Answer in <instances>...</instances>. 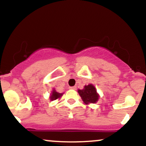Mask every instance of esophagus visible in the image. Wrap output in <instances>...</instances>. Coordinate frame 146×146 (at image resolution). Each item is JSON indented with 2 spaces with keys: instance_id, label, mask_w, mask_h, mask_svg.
<instances>
[{
  "instance_id": "1",
  "label": "esophagus",
  "mask_w": 146,
  "mask_h": 146,
  "mask_svg": "<svg viewBox=\"0 0 146 146\" xmlns=\"http://www.w3.org/2000/svg\"><path fill=\"white\" fill-rule=\"evenodd\" d=\"M69 88L71 89V90H76L77 87L76 86H72V87H70Z\"/></svg>"
}]
</instances>
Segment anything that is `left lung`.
Here are the masks:
<instances>
[{
    "instance_id": "1",
    "label": "left lung",
    "mask_w": 146,
    "mask_h": 146,
    "mask_svg": "<svg viewBox=\"0 0 146 146\" xmlns=\"http://www.w3.org/2000/svg\"><path fill=\"white\" fill-rule=\"evenodd\" d=\"M78 92L86 105L96 103L99 99V94H98L96 88L92 84L85 85L84 89L82 90L78 89Z\"/></svg>"
}]
</instances>
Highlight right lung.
Segmentation results:
<instances>
[{
	"label": "right lung",
	"mask_w": 146,
	"mask_h": 146,
	"mask_svg": "<svg viewBox=\"0 0 146 146\" xmlns=\"http://www.w3.org/2000/svg\"><path fill=\"white\" fill-rule=\"evenodd\" d=\"M64 93H59L56 91L55 89H52V92L50 93V101H55L56 99H60L62 97Z\"/></svg>",
	"instance_id": "right-lung-1"
}]
</instances>
